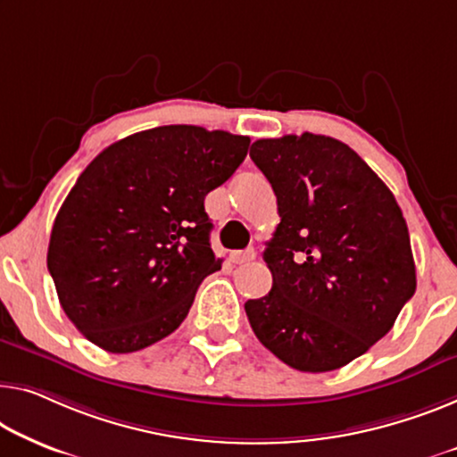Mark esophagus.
<instances>
[{
    "instance_id": "1",
    "label": "esophagus",
    "mask_w": 457,
    "mask_h": 457,
    "mask_svg": "<svg viewBox=\"0 0 457 457\" xmlns=\"http://www.w3.org/2000/svg\"><path fill=\"white\" fill-rule=\"evenodd\" d=\"M254 258V248H246V250H234L229 252V261L234 264H242V262H248Z\"/></svg>"
}]
</instances>
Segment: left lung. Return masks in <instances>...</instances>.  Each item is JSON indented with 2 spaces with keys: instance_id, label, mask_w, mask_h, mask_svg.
Returning a JSON list of instances; mask_svg holds the SVG:
<instances>
[{
  "instance_id": "left-lung-1",
  "label": "left lung",
  "mask_w": 457,
  "mask_h": 457,
  "mask_svg": "<svg viewBox=\"0 0 457 457\" xmlns=\"http://www.w3.org/2000/svg\"><path fill=\"white\" fill-rule=\"evenodd\" d=\"M250 158L281 217L264 250L272 287L244 303L252 330L297 371L338 370L390 332L417 289L403 211L346 143L326 135L258 139Z\"/></svg>"
}]
</instances>
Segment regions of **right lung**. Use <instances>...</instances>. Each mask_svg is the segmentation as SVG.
<instances>
[{"mask_svg": "<svg viewBox=\"0 0 457 457\" xmlns=\"http://www.w3.org/2000/svg\"><path fill=\"white\" fill-rule=\"evenodd\" d=\"M250 139L195 125L141 131L108 145L54 217L46 267L61 308L90 343L133 353L179 328L203 278L221 269L205 196Z\"/></svg>", "mask_w": 457, "mask_h": 457, "instance_id": "add662e5", "label": "right lung"}]
</instances>
